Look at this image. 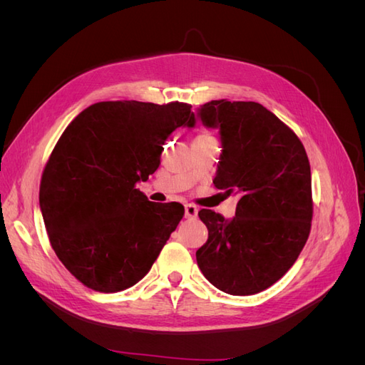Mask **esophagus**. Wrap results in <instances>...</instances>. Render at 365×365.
<instances>
[{
	"label": "esophagus",
	"instance_id": "esophagus-1",
	"mask_svg": "<svg viewBox=\"0 0 365 365\" xmlns=\"http://www.w3.org/2000/svg\"><path fill=\"white\" fill-rule=\"evenodd\" d=\"M184 210H185V217L187 219H195L197 216V208L195 205H192V204H187L184 207Z\"/></svg>",
	"mask_w": 365,
	"mask_h": 365
}]
</instances>
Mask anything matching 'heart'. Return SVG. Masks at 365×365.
<instances>
[{"label": "heart", "mask_w": 365, "mask_h": 365, "mask_svg": "<svg viewBox=\"0 0 365 365\" xmlns=\"http://www.w3.org/2000/svg\"><path fill=\"white\" fill-rule=\"evenodd\" d=\"M197 138H213V137L208 135V134H201V135H197Z\"/></svg>", "instance_id": "1"}]
</instances>
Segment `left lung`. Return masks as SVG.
I'll return each mask as SVG.
<instances>
[{
	"label": "left lung",
	"instance_id": "1",
	"mask_svg": "<svg viewBox=\"0 0 365 365\" xmlns=\"http://www.w3.org/2000/svg\"><path fill=\"white\" fill-rule=\"evenodd\" d=\"M222 141L216 189L237 195L236 216L202 208L208 239L197 267L217 289L252 295L288 272L311 233V165L295 132L256 102L212 101L197 108Z\"/></svg>",
	"mask_w": 365,
	"mask_h": 365
}]
</instances>
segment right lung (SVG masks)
I'll return each instance as SVG.
<instances>
[{
	"label": "right lung",
	"mask_w": 365,
	"mask_h": 365,
	"mask_svg": "<svg viewBox=\"0 0 365 365\" xmlns=\"http://www.w3.org/2000/svg\"><path fill=\"white\" fill-rule=\"evenodd\" d=\"M192 105L98 102L63 130L43 169L39 207L50 244L74 277L118 292L152 268L184 216L135 189L158 169L164 141L193 126Z\"/></svg>",
	"instance_id": "add662e5"
}]
</instances>
